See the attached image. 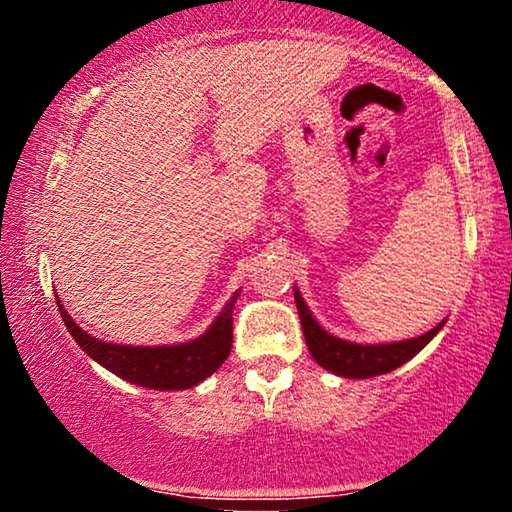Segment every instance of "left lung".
Listing matches in <instances>:
<instances>
[{
  "label": "left lung",
  "instance_id": "1",
  "mask_svg": "<svg viewBox=\"0 0 512 512\" xmlns=\"http://www.w3.org/2000/svg\"><path fill=\"white\" fill-rule=\"evenodd\" d=\"M295 304H297V311H300L304 338L313 359H316L322 368L332 371L334 375L352 377V380H366V377L389 373L393 368L403 366L405 361H410L416 355V352L426 348L430 338L444 327V322H439V325L432 327L428 334H423L419 338H410V341L359 345V343L341 341V338L327 334L325 329L311 318V311L306 309V304L300 297V293H297V288H295Z\"/></svg>",
  "mask_w": 512,
  "mask_h": 512
}]
</instances>
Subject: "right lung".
Instances as JSON below:
<instances>
[{
    "instance_id": "right-lung-1",
    "label": "right lung",
    "mask_w": 512,
    "mask_h": 512,
    "mask_svg": "<svg viewBox=\"0 0 512 512\" xmlns=\"http://www.w3.org/2000/svg\"><path fill=\"white\" fill-rule=\"evenodd\" d=\"M240 293H235L224 311L206 334L194 338L183 345H160V348H135V345H114L105 343L86 334L84 329L75 325L57 297V306L64 318L68 332L73 334L77 345L102 364L107 371L123 377L132 384L157 391L171 389H190L194 384L206 380L208 375L217 371L229 357L233 345V306L238 302Z\"/></svg>"
}]
</instances>
